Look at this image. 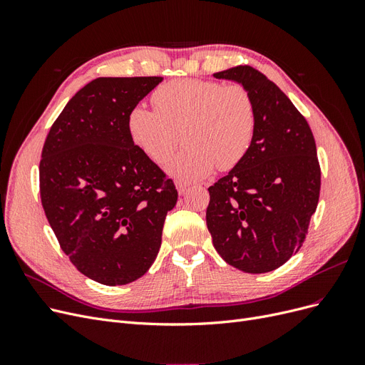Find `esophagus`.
Returning a JSON list of instances; mask_svg holds the SVG:
<instances>
[{
  "instance_id": "1",
  "label": "esophagus",
  "mask_w": 365,
  "mask_h": 365,
  "mask_svg": "<svg viewBox=\"0 0 365 365\" xmlns=\"http://www.w3.org/2000/svg\"><path fill=\"white\" fill-rule=\"evenodd\" d=\"M176 189H178V193H180V195H184L185 190H187V184L178 181V182H176Z\"/></svg>"
}]
</instances>
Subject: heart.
<instances>
[{"instance_id": "b5f03b06", "label": "heart", "mask_w": 365, "mask_h": 365, "mask_svg": "<svg viewBox=\"0 0 365 365\" xmlns=\"http://www.w3.org/2000/svg\"><path fill=\"white\" fill-rule=\"evenodd\" d=\"M155 111L145 106L128 114V132L134 145L158 164L169 161L181 140L185 148L169 172L176 180H201L215 169L235 168L254 141L256 105L245 86L213 81H172L152 93Z\"/></svg>"}]
</instances>
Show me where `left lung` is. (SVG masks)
Masks as SVG:
<instances>
[{
	"instance_id": "8db88e82",
	"label": "left lung",
	"mask_w": 365,
	"mask_h": 365,
	"mask_svg": "<svg viewBox=\"0 0 365 365\" xmlns=\"http://www.w3.org/2000/svg\"><path fill=\"white\" fill-rule=\"evenodd\" d=\"M242 83L256 105L247 157L208 187L207 228L219 256L244 272L282 267L302 248L322 187L315 138L280 88L250 65L219 71Z\"/></svg>"
}]
</instances>
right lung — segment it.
I'll return each instance as SVG.
<instances>
[{"instance_id": "1", "label": "right lung", "mask_w": 365, "mask_h": 365, "mask_svg": "<svg viewBox=\"0 0 365 365\" xmlns=\"http://www.w3.org/2000/svg\"><path fill=\"white\" fill-rule=\"evenodd\" d=\"M163 77H98L54 120L39 163L41 202L77 271L106 286L146 274L178 200L130 140L128 114Z\"/></svg>"}]
</instances>
